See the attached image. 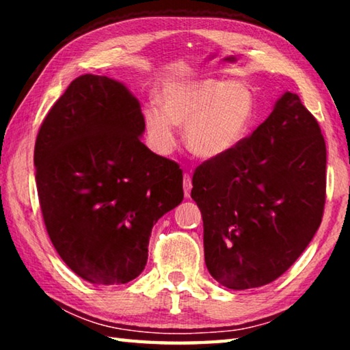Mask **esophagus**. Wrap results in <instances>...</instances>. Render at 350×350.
<instances>
[{"instance_id": "obj_1", "label": "esophagus", "mask_w": 350, "mask_h": 350, "mask_svg": "<svg viewBox=\"0 0 350 350\" xmlns=\"http://www.w3.org/2000/svg\"><path fill=\"white\" fill-rule=\"evenodd\" d=\"M191 188H193L191 176L183 174V194H185V198H189V194H191Z\"/></svg>"}]
</instances>
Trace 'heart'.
Returning a JSON list of instances; mask_svg holds the SVG:
<instances>
[{
  "label": "heart",
  "instance_id": "heart-1",
  "mask_svg": "<svg viewBox=\"0 0 350 350\" xmlns=\"http://www.w3.org/2000/svg\"><path fill=\"white\" fill-rule=\"evenodd\" d=\"M162 106L144 108L146 139L161 154L173 151L177 126H187L188 150L204 161L224 157L245 137L254 114L250 90L239 81L187 80L162 86Z\"/></svg>",
  "mask_w": 350,
  "mask_h": 350
}]
</instances>
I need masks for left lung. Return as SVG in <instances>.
<instances>
[{
	"mask_svg": "<svg viewBox=\"0 0 350 350\" xmlns=\"http://www.w3.org/2000/svg\"><path fill=\"white\" fill-rule=\"evenodd\" d=\"M191 198L210 275L233 290L275 281L321 224L325 144L317 118L284 92L250 137L196 168Z\"/></svg>",
	"mask_w": 350,
	"mask_h": 350,
	"instance_id": "1",
	"label": "left lung"
}]
</instances>
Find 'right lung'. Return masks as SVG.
<instances>
[{
  "label": "right lung",
  "instance_id": "right-lung-1",
  "mask_svg": "<svg viewBox=\"0 0 350 350\" xmlns=\"http://www.w3.org/2000/svg\"><path fill=\"white\" fill-rule=\"evenodd\" d=\"M144 133L133 92L94 74L70 83L38 131L33 163L47 234L88 282L137 278L154 224L183 199L179 165L142 144Z\"/></svg>",
  "mask_w": 350,
  "mask_h": 350
}]
</instances>
